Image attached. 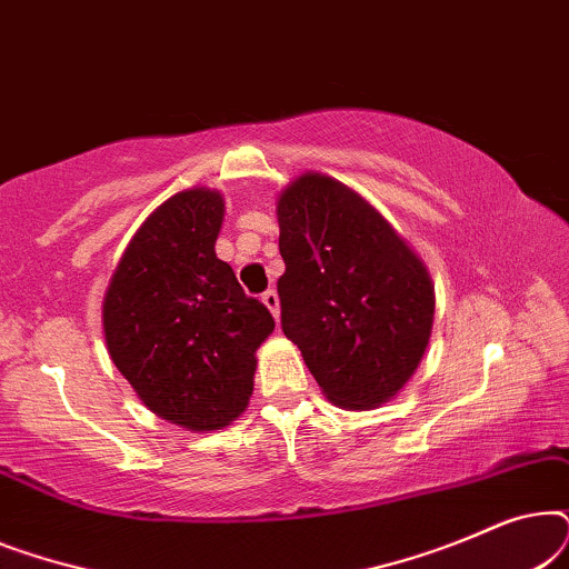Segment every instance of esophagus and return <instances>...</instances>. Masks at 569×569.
I'll use <instances>...</instances> for the list:
<instances>
[{
  "label": "esophagus",
  "instance_id": "obj_1",
  "mask_svg": "<svg viewBox=\"0 0 569 569\" xmlns=\"http://www.w3.org/2000/svg\"><path fill=\"white\" fill-rule=\"evenodd\" d=\"M261 300H263V306L271 310V316L279 318V298H277V292L274 290H267V292L261 295Z\"/></svg>",
  "mask_w": 569,
  "mask_h": 569
}]
</instances>
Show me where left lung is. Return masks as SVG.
Wrapping results in <instances>:
<instances>
[{
  "mask_svg": "<svg viewBox=\"0 0 569 569\" xmlns=\"http://www.w3.org/2000/svg\"><path fill=\"white\" fill-rule=\"evenodd\" d=\"M282 331L326 399L391 401L422 362L435 284L422 259L349 186L302 173L277 199Z\"/></svg>",
  "mask_w": 569,
  "mask_h": 569,
  "instance_id": "8db88e82",
  "label": "left lung"
}]
</instances>
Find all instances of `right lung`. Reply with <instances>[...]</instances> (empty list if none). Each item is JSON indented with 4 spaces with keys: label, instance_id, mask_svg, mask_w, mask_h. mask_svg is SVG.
Here are the masks:
<instances>
[{
    "label": "right lung",
    "instance_id": "add662e5",
    "mask_svg": "<svg viewBox=\"0 0 569 569\" xmlns=\"http://www.w3.org/2000/svg\"><path fill=\"white\" fill-rule=\"evenodd\" d=\"M224 199L186 189L134 232L103 300L108 355L154 415L193 432L222 430L253 393L256 349L274 331L217 259Z\"/></svg>",
    "mask_w": 569,
    "mask_h": 569
}]
</instances>
